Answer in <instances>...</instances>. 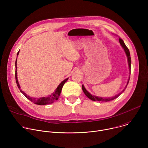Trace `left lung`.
Instances as JSON below:
<instances>
[{"label": "left lung", "mask_w": 148, "mask_h": 148, "mask_svg": "<svg viewBox=\"0 0 148 148\" xmlns=\"http://www.w3.org/2000/svg\"><path fill=\"white\" fill-rule=\"evenodd\" d=\"M119 43H120V45H121V46L122 47V48L123 49L126 54V56H127V58H128V65H129V69H130V74H131V56H130V52L129 51V49H128V47L126 46V45H125L123 41L122 40V39L121 38H119ZM130 77H129V79L128 80V82H127V84H126V86H125V88L120 92L118 94H117L116 95L112 97V98H103L102 97H97V96H94V95H91L90 93H89L87 90L85 88V87H84V86L82 85V91L84 92V93L86 94V95L88 98H90V99H91L92 101H105V102H107V101H112L115 98H116L117 97H118L126 89V87H127L128 84L129 83V81H130Z\"/></svg>", "instance_id": "left-lung-1"}]
</instances>
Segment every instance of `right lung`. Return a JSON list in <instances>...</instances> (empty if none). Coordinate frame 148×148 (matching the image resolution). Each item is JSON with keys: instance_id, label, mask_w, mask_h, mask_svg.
Wrapping results in <instances>:
<instances>
[{"instance_id": "add662e5", "label": "right lung", "mask_w": 148, "mask_h": 148, "mask_svg": "<svg viewBox=\"0 0 148 148\" xmlns=\"http://www.w3.org/2000/svg\"><path fill=\"white\" fill-rule=\"evenodd\" d=\"M18 53H19V51H18V53L17 54V56L18 55ZM15 66H16L15 78H16V84H17V86L18 88L20 89V87L19 86V84H18V80H17V58H16V62H15ZM68 79H69V78H66L64 81H62L59 84V86L57 87V88H56L55 91L51 95H49V97H42V98H32V97H30L29 95H27V94L26 93H25L23 91H22L21 90H20V91L27 99H29L30 101L33 102L35 104L40 105H46V104H50V103H53L55 101H56V100H57L58 99V97H59V96H60V95L61 94V91L62 88L63 86H64V84H65V82L68 80Z\"/></svg>"}]
</instances>
